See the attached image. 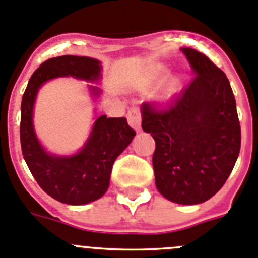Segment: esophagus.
Here are the masks:
<instances>
[{"instance_id":"1","label":"esophagus","mask_w":258,"mask_h":258,"mask_svg":"<svg viewBox=\"0 0 258 258\" xmlns=\"http://www.w3.org/2000/svg\"><path fill=\"white\" fill-rule=\"evenodd\" d=\"M127 120L128 124L136 131H140L141 128V114L138 108H130L127 112Z\"/></svg>"}]
</instances>
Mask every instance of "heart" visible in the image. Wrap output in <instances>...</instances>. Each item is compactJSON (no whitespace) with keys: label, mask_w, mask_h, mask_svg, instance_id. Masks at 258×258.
<instances>
[{"label":"heart","mask_w":258,"mask_h":258,"mask_svg":"<svg viewBox=\"0 0 258 258\" xmlns=\"http://www.w3.org/2000/svg\"><path fill=\"white\" fill-rule=\"evenodd\" d=\"M167 76V69L164 67H159V68L155 71L154 73V83H159L161 81H163ZM176 87H177V83L175 81H169L168 86H167L166 89V97L172 96L173 92L176 91Z\"/></svg>","instance_id":"heart-1"}]
</instances>
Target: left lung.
Listing matches in <instances>:
<instances>
[{
  "mask_svg": "<svg viewBox=\"0 0 258 258\" xmlns=\"http://www.w3.org/2000/svg\"><path fill=\"white\" fill-rule=\"evenodd\" d=\"M194 77L167 109L141 105V127L155 140V186L178 204L212 198L231 173L240 150L235 97L226 74L204 54L181 48Z\"/></svg>",
  "mask_w": 258,
  "mask_h": 258,
  "instance_id": "obj_1",
  "label": "left lung"
}]
</instances>
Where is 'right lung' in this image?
<instances>
[{
	"label": "right lung",
	"mask_w": 258,
	"mask_h": 258,
	"mask_svg": "<svg viewBox=\"0 0 258 258\" xmlns=\"http://www.w3.org/2000/svg\"><path fill=\"white\" fill-rule=\"evenodd\" d=\"M100 61L92 57L73 55L52 57L32 74L23 95L20 117L23 157L41 189L61 203L80 206L101 198L109 187L113 163L130 145L136 132L124 117L100 115L77 154L69 157L48 154L33 128L34 100L41 86L52 78L71 76L95 82L100 78ZM91 91L94 96L100 94L95 86H91Z\"/></svg>",
	"instance_id": "add662e5"
}]
</instances>
